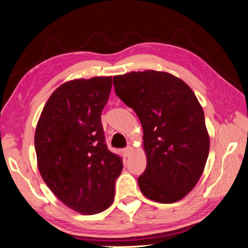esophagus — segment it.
Wrapping results in <instances>:
<instances>
[{"label":"esophagus","instance_id":"1","mask_svg":"<svg viewBox=\"0 0 248 248\" xmlns=\"http://www.w3.org/2000/svg\"><path fill=\"white\" fill-rule=\"evenodd\" d=\"M123 154H124V155L125 157L130 156L131 155L133 154V147L129 146V147H127V148H124V149L123 150Z\"/></svg>","mask_w":248,"mask_h":248}]
</instances>
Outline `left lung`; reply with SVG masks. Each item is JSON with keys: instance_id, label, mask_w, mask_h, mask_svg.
<instances>
[{"instance_id": "8db88e82", "label": "left lung", "mask_w": 248, "mask_h": 248, "mask_svg": "<svg viewBox=\"0 0 248 248\" xmlns=\"http://www.w3.org/2000/svg\"><path fill=\"white\" fill-rule=\"evenodd\" d=\"M115 93L133 108L143 127L147 166L139 177L145 197L179 202L202 177L210 150L203 109L186 82L165 71L113 78Z\"/></svg>"}]
</instances>
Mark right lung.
<instances>
[{"instance_id":"right-lung-1","label":"right lung","mask_w":248,"mask_h":248,"mask_svg":"<svg viewBox=\"0 0 248 248\" xmlns=\"http://www.w3.org/2000/svg\"><path fill=\"white\" fill-rule=\"evenodd\" d=\"M112 77L75 78L57 87L35 131L37 166L44 181L68 208L93 215L114 202L123 159L105 145L101 112Z\"/></svg>"}]
</instances>
